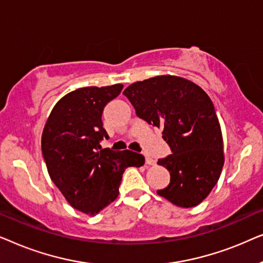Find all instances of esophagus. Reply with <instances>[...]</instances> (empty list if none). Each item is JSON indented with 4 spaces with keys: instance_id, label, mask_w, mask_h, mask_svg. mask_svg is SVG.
Returning <instances> with one entry per match:
<instances>
[{
    "instance_id": "obj_1",
    "label": "esophagus",
    "mask_w": 263,
    "mask_h": 263,
    "mask_svg": "<svg viewBox=\"0 0 263 263\" xmlns=\"http://www.w3.org/2000/svg\"><path fill=\"white\" fill-rule=\"evenodd\" d=\"M146 164L147 165H154L156 164V161H154L152 158H149V157H146Z\"/></svg>"
}]
</instances>
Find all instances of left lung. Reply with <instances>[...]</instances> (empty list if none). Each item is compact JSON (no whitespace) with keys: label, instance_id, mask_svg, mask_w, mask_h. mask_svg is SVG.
Here are the masks:
<instances>
[{"label":"left lung","instance_id":"1","mask_svg":"<svg viewBox=\"0 0 263 263\" xmlns=\"http://www.w3.org/2000/svg\"><path fill=\"white\" fill-rule=\"evenodd\" d=\"M123 95L136 115L163 130L172 154L158 160L170 184L158 190L178 207H195L210 195L224 166V145L214 105L200 86L160 75L128 86Z\"/></svg>","mask_w":263,"mask_h":263}]
</instances>
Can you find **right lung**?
Segmentation results:
<instances>
[{
    "instance_id": "obj_1",
    "label": "right lung",
    "mask_w": 263,
    "mask_h": 263,
    "mask_svg": "<svg viewBox=\"0 0 263 263\" xmlns=\"http://www.w3.org/2000/svg\"><path fill=\"white\" fill-rule=\"evenodd\" d=\"M123 85L82 87L61 98L42 135V152L51 181L75 210L96 215L118 196L122 175L145 164L142 154L103 148L109 138L102 115Z\"/></svg>"
}]
</instances>
